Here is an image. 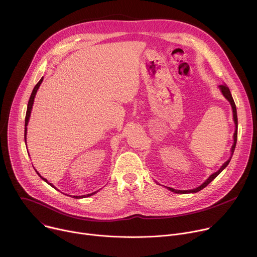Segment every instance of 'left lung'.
Segmentation results:
<instances>
[{"label":"left lung","mask_w":257,"mask_h":257,"mask_svg":"<svg viewBox=\"0 0 257 257\" xmlns=\"http://www.w3.org/2000/svg\"><path fill=\"white\" fill-rule=\"evenodd\" d=\"M219 87H220V89H221L223 95L225 96V98L230 102V104H231V106H232V110H233V119H234V122H235L236 130H235L234 137H233V138H234V143H233V146H232V148H231V157H232V155H233V153H234V150H235V147H236V142H237V125H238V122H237L236 105H235V102H234V100H233V97H232V95H231V92H230L229 88H228L225 84H221V85H219ZM230 160H231V158H230L227 162H225V163L223 164V166H222L216 173L212 174L201 186H199V187L196 188V189H193V190H184V191H182V190H175V189L169 188V187H168V189H169L170 191H172V192H174V193H178V194H188V193H196V192H199L200 190H202V189H204L206 186H208V185H209V184H210L227 166H228Z\"/></svg>","instance_id":"obj_1"}]
</instances>
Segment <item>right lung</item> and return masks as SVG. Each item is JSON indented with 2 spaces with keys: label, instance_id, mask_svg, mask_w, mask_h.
Listing matches in <instances>:
<instances>
[{
  "label": "right lung",
  "instance_id": "1",
  "mask_svg": "<svg viewBox=\"0 0 257 257\" xmlns=\"http://www.w3.org/2000/svg\"><path fill=\"white\" fill-rule=\"evenodd\" d=\"M42 81H43V77L39 80V82L35 85V87H34V89H33V91H32V93H31V96H30V99H29V101H28V106H27V112H26V117H25V135H24V137H25V142H26V135H27V125H28V121H29V118H30V114H31V110H32V106H33V103H34V98H35V95H36V93H37V90H38V88H39V86H40V84L42 83ZM37 172V171H36ZM37 174L40 176V174L37 172ZM40 178L42 179V180H44L46 183H48V181L46 180V179H44V178H42L41 176H40ZM51 187H53V188H55L51 183H48ZM96 192H94V193H91V194H88V195H83V196H73V198H76V199H79V198H85V197H88V196H91V195H93V194H95Z\"/></svg>",
  "mask_w": 257,
  "mask_h": 257
}]
</instances>
